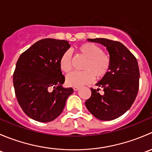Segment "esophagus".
Listing matches in <instances>:
<instances>
[{
  "mask_svg": "<svg viewBox=\"0 0 152 152\" xmlns=\"http://www.w3.org/2000/svg\"><path fill=\"white\" fill-rule=\"evenodd\" d=\"M78 90H79V87H73V90L74 91H77Z\"/></svg>",
  "mask_w": 152,
  "mask_h": 152,
  "instance_id": "esophagus-1",
  "label": "esophagus"
}]
</instances>
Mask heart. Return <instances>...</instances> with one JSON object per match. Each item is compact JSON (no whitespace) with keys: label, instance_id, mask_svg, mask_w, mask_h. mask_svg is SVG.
Segmentation results:
<instances>
[{"label":"heart","instance_id":"obj_1","mask_svg":"<svg viewBox=\"0 0 152 152\" xmlns=\"http://www.w3.org/2000/svg\"><path fill=\"white\" fill-rule=\"evenodd\" d=\"M78 55L85 58L86 62L80 72H73L66 76V83L69 86L79 87L90 83L94 79L103 78L110 67V57L102 49L92 43H83L76 48ZM59 67L64 73H68L72 69V56L69 51H65L59 59Z\"/></svg>","mask_w":152,"mask_h":152}]
</instances>
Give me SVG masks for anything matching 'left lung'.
Listing matches in <instances>:
<instances>
[{"mask_svg": "<svg viewBox=\"0 0 152 152\" xmlns=\"http://www.w3.org/2000/svg\"><path fill=\"white\" fill-rule=\"evenodd\" d=\"M107 48L110 54V71L98 83L104 89L91 88L92 95L85 102L86 107L96 118L112 121L124 115L134 103L139 88L138 64L134 55L122 43L105 38L87 39Z\"/></svg>", "mask_w": 152, "mask_h": 152, "instance_id": "obj_1", "label": "left lung"}]
</instances>
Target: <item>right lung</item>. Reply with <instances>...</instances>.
Returning <instances> with one entry per match:
<instances>
[{
	"instance_id": "1",
	"label": "right lung",
	"mask_w": 152,
	"mask_h": 152,
	"mask_svg": "<svg viewBox=\"0 0 152 152\" xmlns=\"http://www.w3.org/2000/svg\"><path fill=\"white\" fill-rule=\"evenodd\" d=\"M68 41L43 39L20 55L13 75L15 95L26 115L39 122H50L63 111L72 87H62L65 76L59 59L70 48Z\"/></svg>"
}]
</instances>
